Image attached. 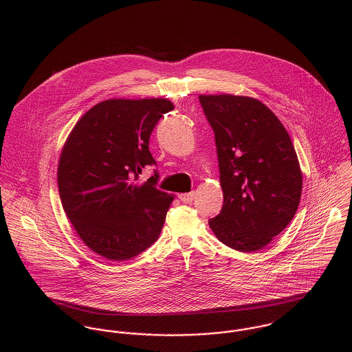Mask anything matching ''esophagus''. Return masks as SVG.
Instances as JSON below:
<instances>
[{
    "mask_svg": "<svg viewBox=\"0 0 352 352\" xmlns=\"http://www.w3.org/2000/svg\"><path fill=\"white\" fill-rule=\"evenodd\" d=\"M179 198H180V201H183V203H191V201H194V198H195V192L180 194Z\"/></svg>",
    "mask_w": 352,
    "mask_h": 352,
    "instance_id": "obj_1",
    "label": "esophagus"
}]
</instances>
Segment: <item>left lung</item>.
Segmentation results:
<instances>
[{"label": "left lung", "instance_id": "obj_1", "mask_svg": "<svg viewBox=\"0 0 352 352\" xmlns=\"http://www.w3.org/2000/svg\"><path fill=\"white\" fill-rule=\"evenodd\" d=\"M214 134L223 191L221 212L208 219L217 239L240 252L264 248L294 218L302 191L290 135L252 98L199 96Z\"/></svg>", "mask_w": 352, "mask_h": 352}]
</instances>
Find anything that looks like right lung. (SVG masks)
I'll return each instance as SVG.
<instances>
[{
  "instance_id": "1",
  "label": "right lung",
  "mask_w": 352,
  "mask_h": 352,
  "mask_svg": "<svg viewBox=\"0 0 352 352\" xmlns=\"http://www.w3.org/2000/svg\"><path fill=\"white\" fill-rule=\"evenodd\" d=\"M175 107L166 99H112L91 108L72 130L58 165L63 210L81 240L102 257L129 260L158 239L173 195L160 175L137 183L155 165L151 133Z\"/></svg>"
}]
</instances>
